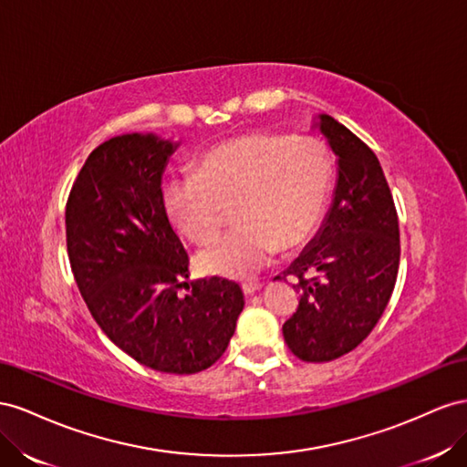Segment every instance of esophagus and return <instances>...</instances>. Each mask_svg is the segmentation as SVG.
Instances as JSON below:
<instances>
[{"mask_svg":"<svg viewBox=\"0 0 467 467\" xmlns=\"http://www.w3.org/2000/svg\"><path fill=\"white\" fill-rule=\"evenodd\" d=\"M258 289H262V284H243V291L246 293V296H254V293L258 291Z\"/></svg>","mask_w":467,"mask_h":467,"instance_id":"obj_1","label":"esophagus"}]
</instances>
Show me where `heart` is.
<instances>
[{
  "mask_svg": "<svg viewBox=\"0 0 467 467\" xmlns=\"http://www.w3.org/2000/svg\"><path fill=\"white\" fill-rule=\"evenodd\" d=\"M330 160L313 137L248 132L213 144L195 176L170 180L164 207L170 223L197 246L221 231L226 209L238 223L197 256L199 270L248 279L268 265L277 246L296 248L323 217Z\"/></svg>",
  "mask_w": 467,
  "mask_h": 467,
  "instance_id": "heart-1",
  "label": "heart"
}]
</instances>
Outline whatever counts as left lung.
<instances>
[{"label":"left lung","instance_id":"8db88e82","mask_svg":"<svg viewBox=\"0 0 467 467\" xmlns=\"http://www.w3.org/2000/svg\"><path fill=\"white\" fill-rule=\"evenodd\" d=\"M318 125L338 156L335 202L323 229L284 272L301 293L284 338L303 362L337 359L374 330L401 256L397 209L378 156L330 115Z\"/></svg>","mask_w":467,"mask_h":467}]
</instances>
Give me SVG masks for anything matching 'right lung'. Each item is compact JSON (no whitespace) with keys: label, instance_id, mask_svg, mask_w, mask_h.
Here are the masks:
<instances>
[{"label":"right lung","instance_id":"1","mask_svg":"<svg viewBox=\"0 0 467 467\" xmlns=\"http://www.w3.org/2000/svg\"><path fill=\"white\" fill-rule=\"evenodd\" d=\"M174 149L139 132L99 144L66 202V246L78 289L113 344L156 371L197 374L224 354L244 296L217 275L180 296L190 256L162 193Z\"/></svg>","mask_w":467,"mask_h":467}]
</instances>
